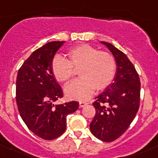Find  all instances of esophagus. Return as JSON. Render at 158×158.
I'll return each instance as SVG.
<instances>
[{"label": "esophagus", "instance_id": "34e87169", "mask_svg": "<svg viewBox=\"0 0 158 158\" xmlns=\"http://www.w3.org/2000/svg\"><path fill=\"white\" fill-rule=\"evenodd\" d=\"M87 104V103H86V102H80L79 103V106L81 107H84V106H86Z\"/></svg>", "mask_w": 158, "mask_h": 158}]
</instances>
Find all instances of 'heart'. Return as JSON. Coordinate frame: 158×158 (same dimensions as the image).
Segmentation results:
<instances>
[{"label":"heart","instance_id":"heart-1","mask_svg":"<svg viewBox=\"0 0 158 158\" xmlns=\"http://www.w3.org/2000/svg\"><path fill=\"white\" fill-rule=\"evenodd\" d=\"M68 60L55 56L52 61V71L59 82H67L74 75L73 68H78L81 77L70 83L64 88L71 100H87L94 91L103 90L112 83L116 71V61L110 52L81 44L68 50Z\"/></svg>","mask_w":158,"mask_h":158}]
</instances>
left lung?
<instances>
[{
	"mask_svg": "<svg viewBox=\"0 0 158 158\" xmlns=\"http://www.w3.org/2000/svg\"><path fill=\"white\" fill-rule=\"evenodd\" d=\"M107 47L116 61L113 83L96 97V114L90 124L92 134L106 142L119 138L129 127L139 108L141 83L132 63L126 54L111 43Z\"/></svg>",
	"mask_w": 158,
	"mask_h": 158,
	"instance_id": "left-lung-1",
	"label": "left lung"
}]
</instances>
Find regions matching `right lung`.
I'll return each mask as SVG.
<instances>
[{"label":"right lung","instance_id":"1","mask_svg":"<svg viewBox=\"0 0 158 158\" xmlns=\"http://www.w3.org/2000/svg\"><path fill=\"white\" fill-rule=\"evenodd\" d=\"M64 43L50 42L34 51L19 68L16 82V100L19 115L32 132L41 139H57L66 129V117L78 109L71 101L55 104L62 90L52 71L55 53Z\"/></svg>","mask_w":158,"mask_h":158}]
</instances>
